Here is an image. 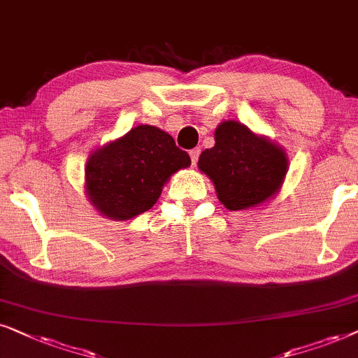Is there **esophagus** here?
I'll return each mask as SVG.
<instances>
[{
  "instance_id": "1",
  "label": "esophagus",
  "mask_w": 358,
  "mask_h": 358,
  "mask_svg": "<svg viewBox=\"0 0 358 358\" xmlns=\"http://www.w3.org/2000/svg\"><path fill=\"white\" fill-rule=\"evenodd\" d=\"M199 149H193V150H189V157H192V164L193 165H196L198 164V159H199Z\"/></svg>"
}]
</instances>
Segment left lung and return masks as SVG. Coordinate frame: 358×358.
I'll use <instances>...</instances> for the list:
<instances>
[{"mask_svg":"<svg viewBox=\"0 0 358 358\" xmlns=\"http://www.w3.org/2000/svg\"><path fill=\"white\" fill-rule=\"evenodd\" d=\"M214 139L216 145L199 155L198 166L213 180L224 206L242 211L276 194L288 170L282 147L236 121L219 124Z\"/></svg>","mask_w":358,"mask_h":358,"instance_id":"obj_1","label":"left lung"}]
</instances>
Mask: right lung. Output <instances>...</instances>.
<instances>
[{"mask_svg":"<svg viewBox=\"0 0 358 358\" xmlns=\"http://www.w3.org/2000/svg\"><path fill=\"white\" fill-rule=\"evenodd\" d=\"M189 164V155L170 134L154 126H137L90 155L87 193L99 213L126 221L149 211L166 180Z\"/></svg>","mask_w":358,"mask_h":358,"instance_id":"1","label":"right lung"}]
</instances>
